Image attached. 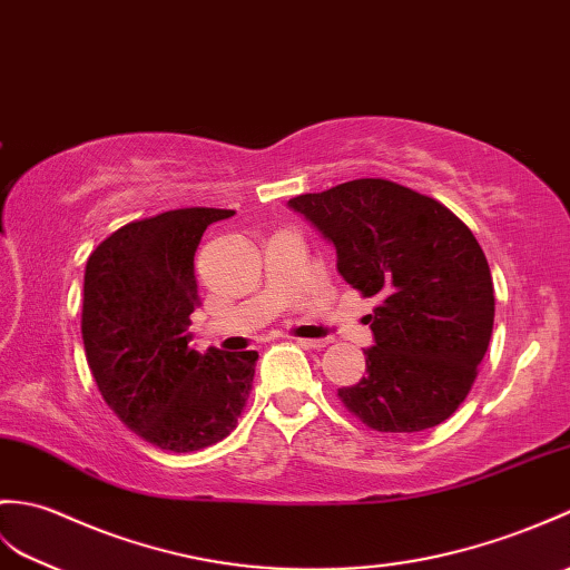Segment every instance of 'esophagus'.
<instances>
[{"label": "esophagus", "mask_w": 570, "mask_h": 570, "mask_svg": "<svg viewBox=\"0 0 570 570\" xmlns=\"http://www.w3.org/2000/svg\"><path fill=\"white\" fill-rule=\"evenodd\" d=\"M296 345L311 347V350H321V347L327 345V340H296Z\"/></svg>", "instance_id": "esophagus-1"}]
</instances>
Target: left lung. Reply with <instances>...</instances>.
Returning a JSON list of instances; mask_svg holds the SVG:
<instances>
[{
  "label": "left lung",
  "mask_w": 570,
  "mask_h": 570,
  "mask_svg": "<svg viewBox=\"0 0 570 570\" xmlns=\"http://www.w3.org/2000/svg\"><path fill=\"white\" fill-rule=\"evenodd\" d=\"M337 253V272L376 296L366 376L337 395L379 432L440 425L469 395L493 335L488 259L452 210L389 179L291 198Z\"/></svg>",
  "instance_id": "1"
}]
</instances>
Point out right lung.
<instances>
[{
    "instance_id": "1",
    "label": "right lung",
    "mask_w": 570,
    "mask_h": 570,
    "mask_svg": "<svg viewBox=\"0 0 570 570\" xmlns=\"http://www.w3.org/2000/svg\"><path fill=\"white\" fill-rule=\"evenodd\" d=\"M225 208H177L128 223L89 255L82 340L97 386L118 420L167 452L228 436L253 389L257 352L189 347L198 306L194 255Z\"/></svg>"
}]
</instances>
